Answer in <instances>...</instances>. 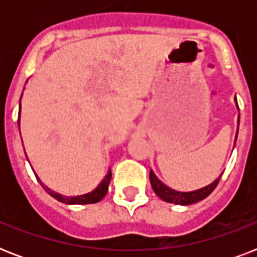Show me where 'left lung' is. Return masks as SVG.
I'll use <instances>...</instances> for the list:
<instances>
[{
  "label": "left lung",
  "instance_id": "obj_1",
  "mask_svg": "<svg viewBox=\"0 0 257 257\" xmlns=\"http://www.w3.org/2000/svg\"><path fill=\"white\" fill-rule=\"evenodd\" d=\"M236 106L239 109V105H237V101H236ZM239 124H240V114L239 118H237V132H239ZM237 132H236V139H237ZM223 175V173H221ZM221 175L217 177V179L213 181L212 184L207 185V187L200 188L197 191H192V192H179L172 189V188L167 187L164 183H161L160 180L157 179V176L153 173V171H151L149 173V180H151V185H152L153 191L156 193L161 200H164L167 203L172 204H179V205H189V204H195L197 201H201L205 197L211 195L213 189L217 187V184L220 181V177Z\"/></svg>",
  "mask_w": 257,
  "mask_h": 257
}]
</instances>
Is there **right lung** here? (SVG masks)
<instances>
[{
  "instance_id": "obj_1",
  "label": "right lung",
  "mask_w": 257,
  "mask_h": 257,
  "mask_svg": "<svg viewBox=\"0 0 257 257\" xmlns=\"http://www.w3.org/2000/svg\"><path fill=\"white\" fill-rule=\"evenodd\" d=\"M20 112H21V104H20ZM18 125H20V117H18ZM34 175H36V173H34ZM36 177H37V180L42 185V188H44V189H45V191L48 192V193H49L52 197H54V199L58 200V201H61V203H64V204H94V203H98L100 200L104 199L105 195H106L109 183H110V179H112V172H110V169H109L108 175L105 176L104 180H102V181L98 184V187H97L94 191L89 192V193H86V195H81V196H62V195H60V193H57V192L52 191V189H49L48 187H45V185L42 184L41 180L38 179V176H36Z\"/></svg>"
}]
</instances>
